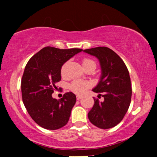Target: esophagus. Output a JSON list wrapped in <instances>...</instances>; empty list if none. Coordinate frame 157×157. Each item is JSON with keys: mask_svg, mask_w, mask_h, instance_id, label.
Masks as SVG:
<instances>
[{"mask_svg": "<svg viewBox=\"0 0 157 157\" xmlns=\"http://www.w3.org/2000/svg\"><path fill=\"white\" fill-rule=\"evenodd\" d=\"M82 98V96H80V95H77V100H80V99H81Z\"/></svg>", "mask_w": 157, "mask_h": 157, "instance_id": "34e87169", "label": "esophagus"}]
</instances>
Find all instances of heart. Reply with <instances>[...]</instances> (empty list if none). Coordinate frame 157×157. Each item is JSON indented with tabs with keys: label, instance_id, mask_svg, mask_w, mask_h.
<instances>
[{
	"label": "heart",
	"instance_id": "obj_1",
	"mask_svg": "<svg viewBox=\"0 0 157 157\" xmlns=\"http://www.w3.org/2000/svg\"><path fill=\"white\" fill-rule=\"evenodd\" d=\"M68 64V62L67 61L61 67V75H62V76H66ZM82 65H83L84 67L90 66V65H94L96 66L94 61L89 58H84L82 60ZM89 86L90 84L86 81L82 80H75L70 84V89H71V91L77 94H82L89 89Z\"/></svg>",
	"mask_w": 157,
	"mask_h": 157
}]
</instances>
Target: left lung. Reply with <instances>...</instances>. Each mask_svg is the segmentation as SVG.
I'll return each instance as SVG.
<instances>
[{
  "mask_svg": "<svg viewBox=\"0 0 157 157\" xmlns=\"http://www.w3.org/2000/svg\"><path fill=\"white\" fill-rule=\"evenodd\" d=\"M83 52L95 56L100 61L101 77L92 91L102 93L104 97L102 102L94 98V104L88 117L97 127L111 128L122 121L130 105L132 89L128 70L120 56L111 48L100 46Z\"/></svg>",
  "mask_w": 157,
  "mask_h": 157,
  "instance_id": "obj_1",
  "label": "left lung"
}]
</instances>
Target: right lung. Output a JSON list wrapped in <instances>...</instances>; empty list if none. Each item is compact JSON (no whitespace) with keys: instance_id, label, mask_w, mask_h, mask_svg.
Masks as SVG:
<instances>
[{"instance_id":"add662e5","label":"right lung","mask_w":157,"mask_h":157,"mask_svg":"<svg viewBox=\"0 0 157 157\" xmlns=\"http://www.w3.org/2000/svg\"><path fill=\"white\" fill-rule=\"evenodd\" d=\"M82 51L46 46L27 63L21 80L23 102L32 120L45 129L57 130L68 122L76 102L75 94L67 92L58 100L52 94L61 80L63 65Z\"/></svg>"}]
</instances>
